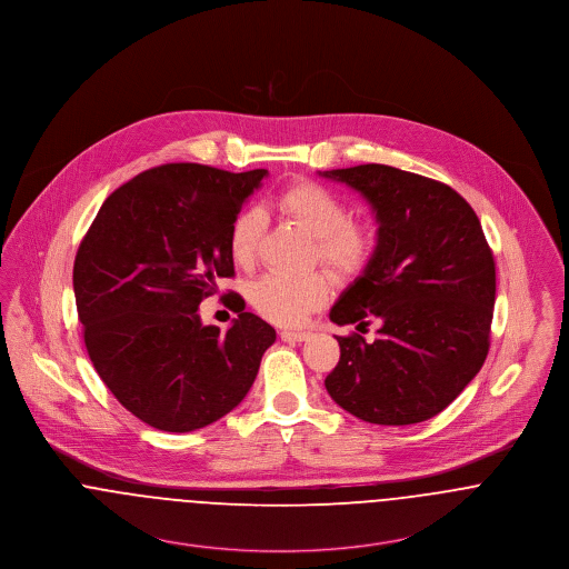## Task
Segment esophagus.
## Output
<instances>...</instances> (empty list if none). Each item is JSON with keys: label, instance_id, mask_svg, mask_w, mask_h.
Segmentation results:
<instances>
[{"label": "esophagus", "instance_id": "obj_1", "mask_svg": "<svg viewBox=\"0 0 569 569\" xmlns=\"http://www.w3.org/2000/svg\"><path fill=\"white\" fill-rule=\"evenodd\" d=\"M279 337L283 339V341H305L309 333H305V331H281Z\"/></svg>", "mask_w": 569, "mask_h": 569}]
</instances>
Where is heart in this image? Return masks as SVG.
Returning <instances> with one entry per match:
<instances>
[{
    "mask_svg": "<svg viewBox=\"0 0 569 569\" xmlns=\"http://www.w3.org/2000/svg\"><path fill=\"white\" fill-rule=\"evenodd\" d=\"M277 208L305 234L313 238V260L346 279L361 272L373 253L376 236L368 226L352 221V210L335 191L313 180H299L277 196ZM267 217L260 208L240 210L230 226V253L236 264L253 267ZM329 297L322 272L264 274L249 288V301L260 316L277 325H301Z\"/></svg>",
    "mask_w": 569,
    "mask_h": 569,
    "instance_id": "obj_1",
    "label": "heart"
}]
</instances>
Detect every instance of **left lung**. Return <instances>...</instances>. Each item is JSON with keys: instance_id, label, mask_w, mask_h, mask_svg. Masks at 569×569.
<instances>
[{"instance_id": "1", "label": "left lung", "mask_w": 569, "mask_h": 569, "mask_svg": "<svg viewBox=\"0 0 569 569\" xmlns=\"http://www.w3.org/2000/svg\"><path fill=\"white\" fill-rule=\"evenodd\" d=\"M376 212L366 270L329 318L376 337H337L339 363L325 387L335 403L378 426L432 419L483 366L497 295L495 256L481 223L451 187L389 166L320 171Z\"/></svg>"}]
</instances>
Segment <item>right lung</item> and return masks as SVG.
Listing matches in <instances>:
<instances>
[{"label": "right lung", "instance_id": "1", "mask_svg": "<svg viewBox=\"0 0 569 569\" xmlns=\"http://www.w3.org/2000/svg\"><path fill=\"white\" fill-rule=\"evenodd\" d=\"M267 176L200 163L141 171L104 200L79 244L72 288L90 361L157 430L193 432L234 410L277 339L236 292L226 333L198 311L217 279L234 274L230 226Z\"/></svg>", "mask_w": 569, "mask_h": 569}]
</instances>
